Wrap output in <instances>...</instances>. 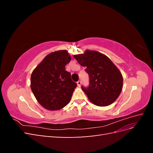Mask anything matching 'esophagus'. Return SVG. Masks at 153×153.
<instances>
[{
	"instance_id": "34e87169",
	"label": "esophagus",
	"mask_w": 153,
	"mask_h": 153,
	"mask_svg": "<svg viewBox=\"0 0 153 153\" xmlns=\"http://www.w3.org/2000/svg\"><path fill=\"white\" fill-rule=\"evenodd\" d=\"M81 84H82V82H81L80 80L77 82V85H78V87H80V86H81Z\"/></svg>"
}]
</instances>
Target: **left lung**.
Here are the masks:
<instances>
[{
  "instance_id": "obj_1",
  "label": "left lung",
  "mask_w": 153,
  "mask_h": 153,
  "mask_svg": "<svg viewBox=\"0 0 153 153\" xmlns=\"http://www.w3.org/2000/svg\"><path fill=\"white\" fill-rule=\"evenodd\" d=\"M89 75V86H82L92 103L105 106L116 100L122 91L123 78L121 72L106 55L96 51L86 50L84 54L74 55Z\"/></svg>"
}]
</instances>
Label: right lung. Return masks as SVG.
Instances as JSON below:
<instances>
[{"label": "right lung", "instance_id": "right-lung-1", "mask_svg": "<svg viewBox=\"0 0 153 153\" xmlns=\"http://www.w3.org/2000/svg\"><path fill=\"white\" fill-rule=\"evenodd\" d=\"M71 57L66 50L52 52L46 56L32 72L30 87L37 101L46 109L57 110L70 101L77 86L66 71Z\"/></svg>", "mask_w": 153, "mask_h": 153}]
</instances>
